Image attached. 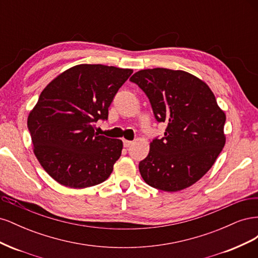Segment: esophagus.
Returning <instances> with one entry per match:
<instances>
[{"label":"esophagus","mask_w":258,"mask_h":258,"mask_svg":"<svg viewBox=\"0 0 258 258\" xmlns=\"http://www.w3.org/2000/svg\"><path fill=\"white\" fill-rule=\"evenodd\" d=\"M132 144H134V142H132V141H128V140H123V146L124 147H129Z\"/></svg>","instance_id":"34e87169"}]
</instances>
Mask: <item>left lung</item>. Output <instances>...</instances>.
Here are the masks:
<instances>
[{"instance_id": "obj_1", "label": "left lung", "mask_w": 258, "mask_h": 258, "mask_svg": "<svg viewBox=\"0 0 258 258\" xmlns=\"http://www.w3.org/2000/svg\"><path fill=\"white\" fill-rule=\"evenodd\" d=\"M150 99L165 137L150 144L139 163L150 186L178 191L191 186L214 165L226 142V115L209 86L195 75L163 68L141 70L130 77Z\"/></svg>"}]
</instances>
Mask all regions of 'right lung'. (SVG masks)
I'll return each instance as SVG.
<instances>
[{"label": "right lung", "instance_id": "obj_1", "mask_svg": "<svg viewBox=\"0 0 258 258\" xmlns=\"http://www.w3.org/2000/svg\"><path fill=\"white\" fill-rule=\"evenodd\" d=\"M131 69L79 64L42 91L28 116L33 153L54 181L71 188L104 182L121 155L122 141L99 136L95 122L107 119L116 92Z\"/></svg>", "mask_w": 258, "mask_h": 258}]
</instances>
